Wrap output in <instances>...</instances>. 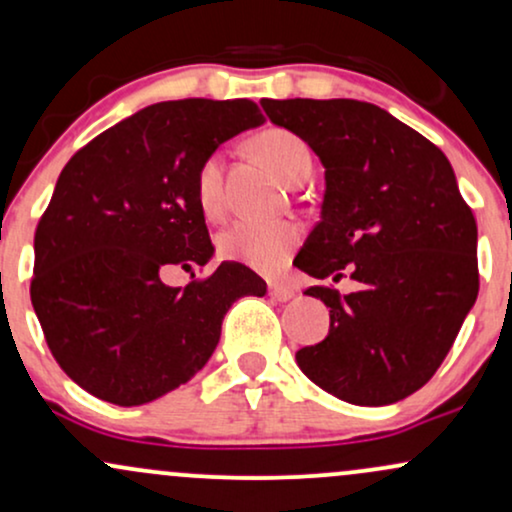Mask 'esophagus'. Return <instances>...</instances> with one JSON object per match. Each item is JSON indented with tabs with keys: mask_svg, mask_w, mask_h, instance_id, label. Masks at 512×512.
Segmentation results:
<instances>
[{
	"mask_svg": "<svg viewBox=\"0 0 512 512\" xmlns=\"http://www.w3.org/2000/svg\"><path fill=\"white\" fill-rule=\"evenodd\" d=\"M269 296H272L274 301H291V298L296 296V291H293V286H289V284L272 281V284H269Z\"/></svg>",
	"mask_w": 512,
	"mask_h": 512,
	"instance_id": "34e87169",
	"label": "esophagus"
}]
</instances>
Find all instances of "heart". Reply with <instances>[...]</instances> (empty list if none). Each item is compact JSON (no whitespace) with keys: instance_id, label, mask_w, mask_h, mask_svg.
<instances>
[{"instance_id":"1","label":"heart","mask_w":512,"mask_h":512,"mask_svg":"<svg viewBox=\"0 0 512 512\" xmlns=\"http://www.w3.org/2000/svg\"><path fill=\"white\" fill-rule=\"evenodd\" d=\"M252 151L279 175L286 185L308 180L313 154L298 134L284 127H267L252 139ZM197 207L207 219H221L226 211L223 199V156L219 151L199 163L195 173ZM303 231L293 221H236L219 236V252L228 260L245 262L260 272L281 269L301 243Z\"/></svg>"}]
</instances>
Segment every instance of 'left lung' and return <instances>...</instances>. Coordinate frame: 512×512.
I'll list each match as a JSON object with an SVG mask.
<instances>
[{
  "instance_id": "obj_1",
  "label": "left lung",
  "mask_w": 512,
  "mask_h": 512,
  "mask_svg": "<svg viewBox=\"0 0 512 512\" xmlns=\"http://www.w3.org/2000/svg\"><path fill=\"white\" fill-rule=\"evenodd\" d=\"M274 125L308 142L325 166L322 219L298 269L361 289L310 286L330 308V334L303 346L315 385L358 407H383L424 387L477 301V221L450 161L373 103L262 98Z\"/></svg>"
}]
</instances>
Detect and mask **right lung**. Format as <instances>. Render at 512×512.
<instances>
[{
  "label": "right lung",
  "mask_w": 512,
  "mask_h": 512,
  "mask_svg": "<svg viewBox=\"0 0 512 512\" xmlns=\"http://www.w3.org/2000/svg\"><path fill=\"white\" fill-rule=\"evenodd\" d=\"M264 122L257 103L139 110L69 158L35 228L31 301L60 368L93 397L137 407L204 368L221 320L267 284L240 262L175 289L170 269L214 255L195 173L216 146Z\"/></svg>",
  "instance_id": "obj_1"
}]
</instances>
